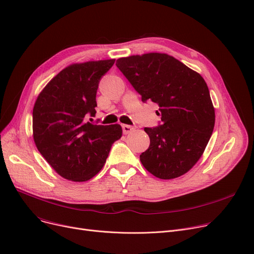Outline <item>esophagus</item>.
<instances>
[{"instance_id": "obj_1", "label": "esophagus", "mask_w": 254, "mask_h": 254, "mask_svg": "<svg viewBox=\"0 0 254 254\" xmlns=\"http://www.w3.org/2000/svg\"><path fill=\"white\" fill-rule=\"evenodd\" d=\"M122 128H123L124 134H129V133L133 132V131H134V128L129 126V125H123V126H122Z\"/></svg>"}]
</instances>
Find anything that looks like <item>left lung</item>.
<instances>
[{"label":"left lung","mask_w":254,"mask_h":254,"mask_svg":"<svg viewBox=\"0 0 254 254\" xmlns=\"http://www.w3.org/2000/svg\"><path fill=\"white\" fill-rule=\"evenodd\" d=\"M117 66L141 96L158 104L161 125L145 128L149 148L139 159L160 179L180 177L194 167L215 127L207 84L196 70L165 53L122 57Z\"/></svg>","instance_id":"obj_1"}]
</instances>
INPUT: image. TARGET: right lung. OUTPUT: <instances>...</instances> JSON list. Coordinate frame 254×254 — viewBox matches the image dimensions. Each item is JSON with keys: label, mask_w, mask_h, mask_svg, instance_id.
I'll list each match as a JSON object with an SVG mask.
<instances>
[{"label": "right lung", "mask_w": 254, "mask_h": 254, "mask_svg": "<svg viewBox=\"0 0 254 254\" xmlns=\"http://www.w3.org/2000/svg\"><path fill=\"white\" fill-rule=\"evenodd\" d=\"M116 59L73 64L39 93L33 107V139L39 153L58 175L83 182L102 170L122 127L93 125L85 117L96 113L100 79Z\"/></svg>", "instance_id": "1"}]
</instances>
